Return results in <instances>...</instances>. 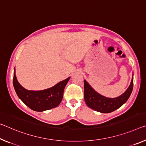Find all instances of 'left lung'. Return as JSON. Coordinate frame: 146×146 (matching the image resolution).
Returning a JSON list of instances; mask_svg holds the SVG:
<instances>
[{
    "label": "left lung",
    "instance_id": "8db88e82",
    "mask_svg": "<svg viewBox=\"0 0 146 146\" xmlns=\"http://www.w3.org/2000/svg\"><path fill=\"white\" fill-rule=\"evenodd\" d=\"M133 88V77L128 89L121 96L115 98H107L97 93L84 80V101L88 106L93 110L102 113H110L119 108L128 100Z\"/></svg>",
    "mask_w": 146,
    "mask_h": 146
}]
</instances>
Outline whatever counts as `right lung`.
Segmentation results:
<instances>
[{"label": "right lung", "mask_w": 146, "mask_h": 146, "mask_svg": "<svg viewBox=\"0 0 146 146\" xmlns=\"http://www.w3.org/2000/svg\"><path fill=\"white\" fill-rule=\"evenodd\" d=\"M70 77L58 83L50 88L41 91H29L18 82L13 73V87L18 97L31 109L42 112L55 108L60 105L63 98L64 90Z\"/></svg>", "instance_id": "add662e5"}]
</instances>
